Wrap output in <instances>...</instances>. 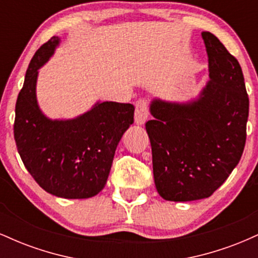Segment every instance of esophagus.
I'll return each instance as SVG.
<instances>
[{"instance_id": "34e87169", "label": "esophagus", "mask_w": 258, "mask_h": 258, "mask_svg": "<svg viewBox=\"0 0 258 258\" xmlns=\"http://www.w3.org/2000/svg\"><path fill=\"white\" fill-rule=\"evenodd\" d=\"M149 115V108H148L147 102L144 99H139L136 102V111H135V121L137 125H144Z\"/></svg>"}]
</instances>
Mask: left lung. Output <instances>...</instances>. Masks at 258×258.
Here are the masks:
<instances>
[{"label":"left lung","instance_id":"obj_1","mask_svg":"<svg viewBox=\"0 0 258 258\" xmlns=\"http://www.w3.org/2000/svg\"><path fill=\"white\" fill-rule=\"evenodd\" d=\"M209 78L195 99L154 98L146 123L154 182L168 201L211 197L240 161L246 141L248 97L239 61L209 31L201 32Z\"/></svg>","mask_w":258,"mask_h":258}]
</instances>
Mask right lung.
I'll return each mask as SVG.
<instances>
[{"label": "right lung", "mask_w": 258, "mask_h": 258, "mask_svg": "<svg viewBox=\"0 0 258 258\" xmlns=\"http://www.w3.org/2000/svg\"><path fill=\"white\" fill-rule=\"evenodd\" d=\"M60 42L53 36L35 53L18 96L14 139L29 173L47 193L64 199H87L104 188L115 150L133 123L130 103L97 102L69 120L48 119L36 98L38 69Z\"/></svg>", "instance_id": "obj_1"}]
</instances>
